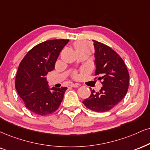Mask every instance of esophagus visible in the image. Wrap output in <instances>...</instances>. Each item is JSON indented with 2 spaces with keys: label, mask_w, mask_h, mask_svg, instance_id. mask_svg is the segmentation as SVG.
I'll return each instance as SVG.
<instances>
[{
  "label": "esophagus",
  "mask_w": 150,
  "mask_h": 150,
  "mask_svg": "<svg viewBox=\"0 0 150 150\" xmlns=\"http://www.w3.org/2000/svg\"><path fill=\"white\" fill-rule=\"evenodd\" d=\"M71 87H73V88H78L79 86V85L78 83H71L69 85Z\"/></svg>",
  "instance_id": "1"
}]
</instances>
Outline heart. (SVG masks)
<instances>
[{
  "label": "heart",
  "mask_w": 150,
  "mask_h": 150,
  "mask_svg": "<svg viewBox=\"0 0 150 150\" xmlns=\"http://www.w3.org/2000/svg\"><path fill=\"white\" fill-rule=\"evenodd\" d=\"M74 46L76 51H78V50L83 49H86V48H90L89 45H88V44L82 41H79V42H75V44H74ZM74 76H76V75H74Z\"/></svg>",
  "instance_id": "obj_1"
}]
</instances>
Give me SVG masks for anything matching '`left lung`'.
Returning a JSON list of instances; mask_svg holds the SVG:
<instances>
[{
	"label": "left lung",
	"instance_id": "1",
	"mask_svg": "<svg viewBox=\"0 0 150 150\" xmlns=\"http://www.w3.org/2000/svg\"><path fill=\"white\" fill-rule=\"evenodd\" d=\"M95 76L103 87L99 92L91 90V95L83 103L95 112H106L122 101L129 88V74L122 58L106 44L93 40ZM97 79V78H95Z\"/></svg>",
	"mask_w": 150,
	"mask_h": 150
}]
</instances>
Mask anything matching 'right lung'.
<instances>
[{
    "label": "right lung",
    "mask_w": 150,
    "mask_h": 150,
    "mask_svg": "<svg viewBox=\"0 0 150 150\" xmlns=\"http://www.w3.org/2000/svg\"><path fill=\"white\" fill-rule=\"evenodd\" d=\"M69 40H47L31 49L20 62L15 88L26 108L34 113L47 115L60 106L67 87L49 88L48 72L55 69L60 53Z\"/></svg>",
    "instance_id": "obj_1"
}]
</instances>
